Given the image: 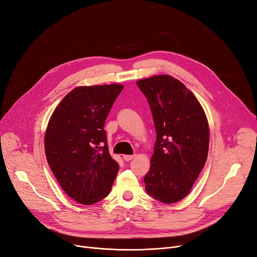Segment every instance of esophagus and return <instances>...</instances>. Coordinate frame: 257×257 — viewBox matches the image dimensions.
Instances as JSON below:
<instances>
[{
    "instance_id": "1",
    "label": "esophagus",
    "mask_w": 257,
    "mask_h": 257,
    "mask_svg": "<svg viewBox=\"0 0 257 257\" xmlns=\"http://www.w3.org/2000/svg\"><path fill=\"white\" fill-rule=\"evenodd\" d=\"M133 158H135V155H124V156H122V159H124L126 162L131 161Z\"/></svg>"
}]
</instances>
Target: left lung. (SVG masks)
Wrapping results in <instances>:
<instances>
[{"mask_svg":"<svg viewBox=\"0 0 257 257\" xmlns=\"http://www.w3.org/2000/svg\"><path fill=\"white\" fill-rule=\"evenodd\" d=\"M137 84L148 99L156 130L145 190L164 204L180 202L190 192L207 160L206 113L195 95L171 75H153Z\"/></svg>","mask_w":257,"mask_h":257,"instance_id":"1","label":"left lung"}]
</instances>
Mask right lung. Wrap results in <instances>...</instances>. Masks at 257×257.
I'll return each mask as SVG.
<instances>
[{"instance_id": "add662e5", "label": "right lung", "mask_w": 257, "mask_h": 257, "mask_svg": "<svg viewBox=\"0 0 257 257\" xmlns=\"http://www.w3.org/2000/svg\"><path fill=\"white\" fill-rule=\"evenodd\" d=\"M122 88L76 87L49 118L44 140L47 162L63 190L79 204L92 205L106 197L117 174L104 125Z\"/></svg>"}]
</instances>
